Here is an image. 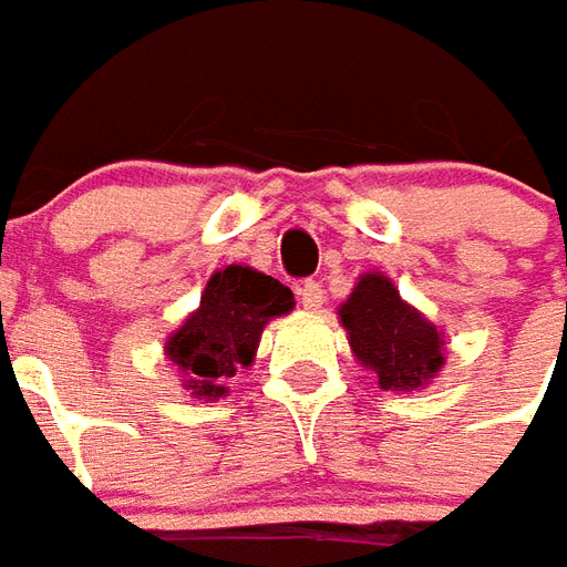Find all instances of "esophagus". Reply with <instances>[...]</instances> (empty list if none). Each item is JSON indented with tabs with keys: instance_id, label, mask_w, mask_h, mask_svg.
Wrapping results in <instances>:
<instances>
[{
	"instance_id": "esophagus-1",
	"label": "esophagus",
	"mask_w": 567,
	"mask_h": 567,
	"mask_svg": "<svg viewBox=\"0 0 567 567\" xmlns=\"http://www.w3.org/2000/svg\"><path fill=\"white\" fill-rule=\"evenodd\" d=\"M297 295H300V303H303V309L316 312V309H321V300H324V288H321L319 282H300Z\"/></svg>"
}]
</instances>
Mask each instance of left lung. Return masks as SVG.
<instances>
[{"label":"left lung","instance_id":"left-lung-1","mask_svg":"<svg viewBox=\"0 0 567 567\" xmlns=\"http://www.w3.org/2000/svg\"><path fill=\"white\" fill-rule=\"evenodd\" d=\"M349 349L361 368L377 373L382 392H419L443 368V331L406 303L382 272L358 276L337 309Z\"/></svg>","mask_w":567,"mask_h":567}]
</instances>
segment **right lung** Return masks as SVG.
Instances as JSON below:
<instances>
[{
    "instance_id": "right-lung-1",
    "label": "right lung",
    "mask_w": 567,
    "mask_h": 567,
    "mask_svg": "<svg viewBox=\"0 0 567 567\" xmlns=\"http://www.w3.org/2000/svg\"><path fill=\"white\" fill-rule=\"evenodd\" d=\"M295 309L291 288L267 272L230 264L209 276L199 307L166 337L163 355L173 361L182 385L199 401H218L227 382L251 368L260 333Z\"/></svg>"
}]
</instances>
